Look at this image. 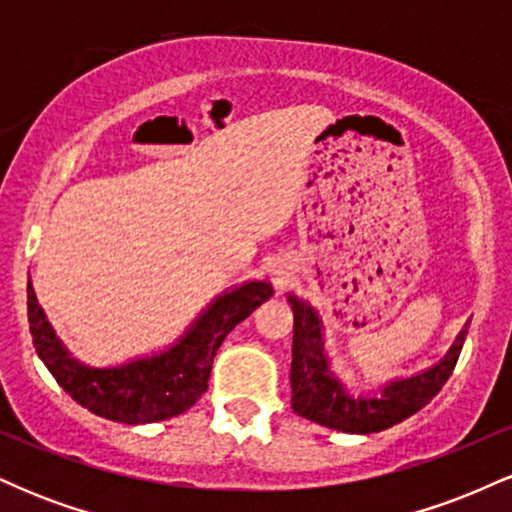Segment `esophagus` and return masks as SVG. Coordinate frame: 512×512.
<instances>
[{
  "label": "esophagus",
  "mask_w": 512,
  "mask_h": 512,
  "mask_svg": "<svg viewBox=\"0 0 512 512\" xmlns=\"http://www.w3.org/2000/svg\"><path fill=\"white\" fill-rule=\"evenodd\" d=\"M276 284H284V281H281V279H279V281H276Z\"/></svg>",
  "instance_id": "esophagus-1"
}]
</instances>
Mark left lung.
<instances>
[{
  "label": "left lung",
  "mask_w": 512,
  "mask_h": 512,
  "mask_svg": "<svg viewBox=\"0 0 512 512\" xmlns=\"http://www.w3.org/2000/svg\"><path fill=\"white\" fill-rule=\"evenodd\" d=\"M293 310L291 407L303 419L344 433H378L424 409L448 383L460 358L467 325L440 363L426 373L387 383L380 395L351 397L332 375L325 356L322 322L308 303L289 293Z\"/></svg>",
  "instance_id": "left-lung-1"
}]
</instances>
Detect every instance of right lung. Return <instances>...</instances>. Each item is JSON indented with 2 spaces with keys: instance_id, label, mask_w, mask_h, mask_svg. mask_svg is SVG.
<instances>
[{
  "instance_id": "1",
  "label": "right lung",
  "mask_w": 512,
  "mask_h": 512,
  "mask_svg": "<svg viewBox=\"0 0 512 512\" xmlns=\"http://www.w3.org/2000/svg\"><path fill=\"white\" fill-rule=\"evenodd\" d=\"M272 284L248 281L226 291L197 317L178 344L117 368H91L69 356L28 281L33 346L74 402L117 424H154L187 411L207 392L216 351L226 334L272 296Z\"/></svg>"
}]
</instances>
